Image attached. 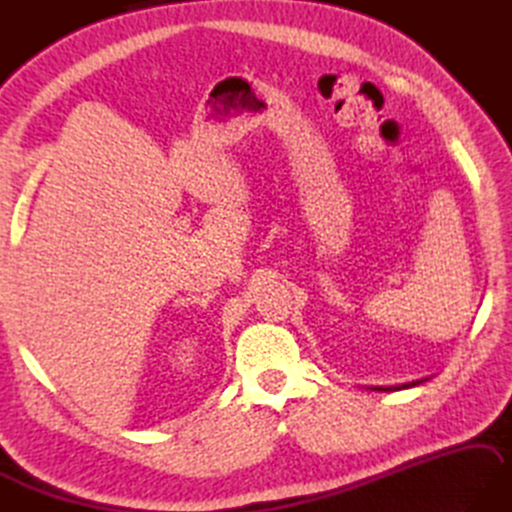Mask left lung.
Segmentation results:
<instances>
[{"label": "left lung", "mask_w": 512, "mask_h": 512, "mask_svg": "<svg viewBox=\"0 0 512 512\" xmlns=\"http://www.w3.org/2000/svg\"><path fill=\"white\" fill-rule=\"evenodd\" d=\"M425 380L430 378H418V380H410V383H398V385H371L367 389H374V392H396V389H410V387L421 385Z\"/></svg>", "instance_id": "obj_1"}]
</instances>
